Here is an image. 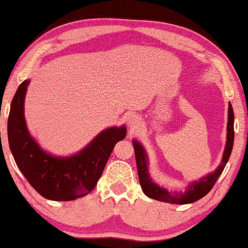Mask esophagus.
<instances>
[{
    "label": "esophagus",
    "instance_id": "esophagus-1",
    "mask_svg": "<svg viewBox=\"0 0 248 248\" xmlns=\"http://www.w3.org/2000/svg\"><path fill=\"white\" fill-rule=\"evenodd\" d=\"M127 124H128L129 127L132 128V129L137 128L140 124V118H139V116L138 115H135V113H133V115L128 116Z\"/></svg>",
    "mask_w": 248,
    "mask_h": 248
}]
</instances>
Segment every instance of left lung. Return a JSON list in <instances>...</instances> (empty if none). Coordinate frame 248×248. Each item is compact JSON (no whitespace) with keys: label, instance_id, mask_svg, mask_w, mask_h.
<instances>
[{"label":"left lung","instance_id":"8db88e82","mask_svg":"<svg viewBox=\"0 0 248 248\" xmlns=\"http://www.w3.org/2000/svg\"><path fill=\"white\" fill-rule=\"evenodd\" d=\"M133 148H135V155H136V162L137 168H138V176L140 181V186L142 188L143 193L148 196V198L156 200V201L167 202V203H173V204H187L193 203L198 200L202 199L205 196L214 186L216 181H217L218 176L222 174V172L225 168L227 161L230 159V155L232 153V149H233L234 144V111L233 107L230 104L229 106V123H227V141L225 145V150H224V155L222 159V162L219 167L216 169L214 172H212L209 175L203 176L200 181L192 183L188 186L187 190L184 193H175L172 194L168 190L163 187H160L156 186L155 182L149 175L148 172V161H147V155H145L144 149L142 148L138 141L133 140Z\"/></svg>","mask_w":248,"mask_h":248}]
</instances>
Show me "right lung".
<instances>
[{
    "mask_svg": "<svg viewBox=\"0 0 248 248\" xmlns=\"http://www.w3.org/2000/svg\"><path fill=\"white\" fill-rule=\"evenodd\" d=\"M30 80L15 93L7 120L9 144L16 166L43 198L72 201L87 195L97 186L117 142L127 135L124 125L99 133L84 150L69 158H57L43 151L27 131L24 99Z\"/></svg>",
    "mask_w": 248,
    "mask_h": 248,
    "instance_id": "obj_1",
    "label": "right lung"
}]
</instances>
